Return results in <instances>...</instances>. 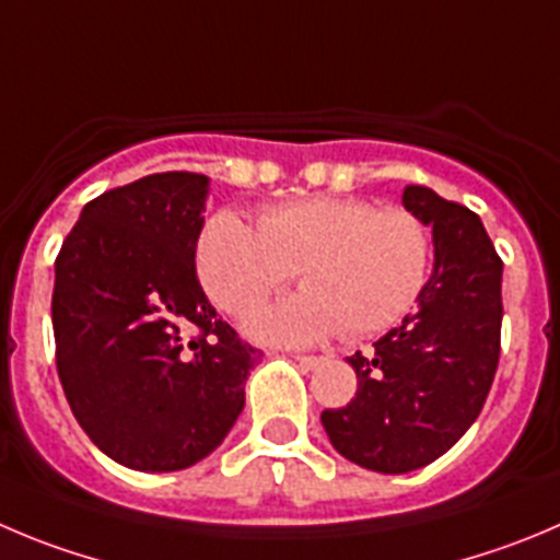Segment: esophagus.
Here are the masks:
<instances>
[{
    "label": "esophagus",
    "mask_w": 560,
    "mask_h": 560,
    "mask_svg": "<svg viewBox=\"0 0 560 560\" xmlns=\"http://www.w3.org/2000/svg\"><path fill=\"white\" fill-rule=\"evenodd\" d=\"M295 362L306 370H317L326 364V357H295Z\"/></svg>",
    "instance_id": "34e87169"
}]
</instances>
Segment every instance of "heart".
Wrapping results in <instances>:
<instances>
[{
	"label": "heart",
	"instance_id": "heart-1",
	"mask_svg": "<svg viewBox=\"0 0 560 560\" xmlns=\"http://www.w3.org/2000/svg\"><path fill=\"white\" fill-rule=\"evenodd\" d=\"M433 240L404 207L357 196H306L265 207L256 229L221 209L203 223L196 270L226 315L243 317L295 276L306 290L256 312L265 342L312 345L345 331L373 337L398 326L425 292Z\"/></svg>",
	"mask_w": 560,
	"mask_h": 560
}]
</instances>
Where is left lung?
Listing matches in <instances>:
<instances>
[{
  "label": "left lung",
  "instance_id": "obj_1",
  "mask_svg": "<svg viewBox=\"0 0 560 560\" xmlns=\"http://www.w3.org/2000/svg\"><path fill=\"white\" fill-rule=\"evenodd\" d=\"M404 207L433 226V273L417 312L348 357L357 398L320 415L348 462L400 475L436 462L478 420L500 362L503 259L472 209L420 185Z\"/></svg>",
  "mask_w": 560,
  "mask_h": 560
}]
</instances>
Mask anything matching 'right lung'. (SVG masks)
Masks as SVG:
<instances>
[{"instance_id": "add662e5", "label": "right lung", "mask_w": 560, "mask_h": 560, "mask_svg": "<svg viewBox=\"0 0 560 560\" xmlns=\"http://www.w3.org/2000/svg\"><path fill=\"white\" fill-rule=\"evenodd\" d=\"M207 187L190 171L113 187L85 203L55 259L66 400L98 451L140 472H174L215 451L262 357L198 284Z\"/></svg>"}]
</instances>
